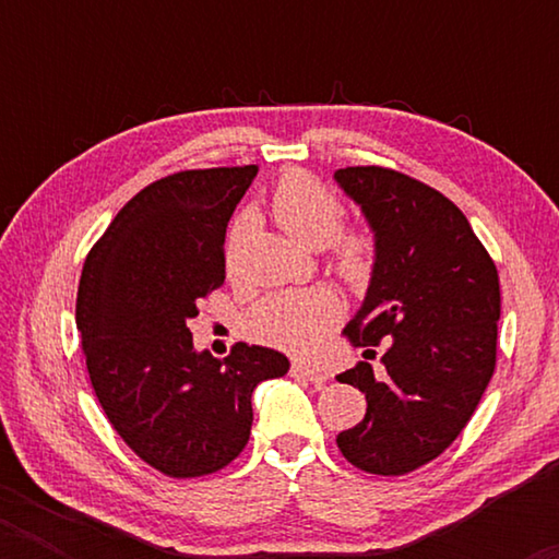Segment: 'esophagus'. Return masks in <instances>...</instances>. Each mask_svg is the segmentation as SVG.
I'll return each instance as SVG.
<instances>
[{
    "mask_svg": "<svg viewBox=\"0 0 559 559\" xmlns=\"http://www.w3.org/2000/svg\"><path fill=\"white\" fill-rule=\"evenodd\" d=\"M293 377H300V379H308L310 384H316V386H323L325 381H328V377L320 369H310V366H305V364H295L293 366Z\"/></svg>",
    "mask_w": 559,
    "mask_h": 559,
    "instance_id": "34e87169",
    "label": "esophagus"
}]
</instances>
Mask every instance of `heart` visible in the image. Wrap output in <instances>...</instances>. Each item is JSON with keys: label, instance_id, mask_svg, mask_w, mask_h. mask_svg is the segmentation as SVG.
Masks as SVG:
<instances>
[{"label": "heart", "instance_id": "b5f03b06", "mask_svg": "<svg viewBox=\"0 0 559 559\" xmlns=\"http://www.w3.org/2000/svg\"><path fill=\"white\" fill-rule=\"evenodd\" d=\"M272 216L287 236L302 247H323L333 239V264L343 277L356 282L369 274L371 236L361 228L338 231L343 205L331 188L310 173L293 170L282 175L270 201ZM243 224L236 221L226 239V264L239 249ZM338 320V300L328 289H302V293L274 295L259 302L251 312V328L259 338L289 350H308L328 328Z\"/></svg>", "mask_w": 559, "mask_h": 559}]
</instances>
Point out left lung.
<instances>
[{"label":"left lung","instance_id":"1","mask_svg":"<svg viewBox=\"0 0 559 559\" xmlns=\"http://www.w3.org/2000/svg\"><path fill=\"white\" fill-rule=\"evenodd\" d=\"M335 182L373 231V270L346 325L364 358L338 373L366 394V415L338 442L377 476H404L445 453L496 369L499 272L468 218L440 190L389 167H343Z\"/></svg>","mask_w":559,"mask_h":559}]
</instances>
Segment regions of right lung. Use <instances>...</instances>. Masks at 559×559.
Instances as JSON below:
<instances>
[{
    "instance_id": "obj_1",
    "label": "right lung",
    "mask_w": 559,
    "mask_h": 559,
    "mask_svg": "<svg viewBox=\"0 0 559 559\" xmlns=\"http://www.w3.org/2000/svg\"><path fill=\"white\" fill-rule=\"evenodd\" d=\"M257 165L182 170L140 190L83 262L75 325L96 400L119 438L170 478L226 468L251 435V392L285 354L195 350L188 320L226 280V226Z\"/></svg>"
}]
</instances>
